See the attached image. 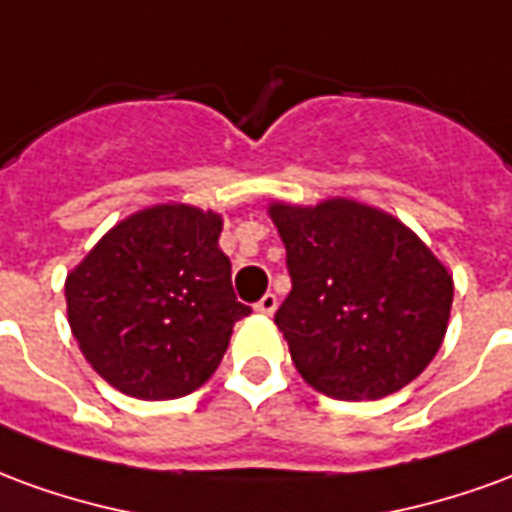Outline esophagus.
<instances>
[{"instance_id":"1","label":"esophagus","mask_w":512,"mask_h":512,"mask_svg":"<svg viewBox=\"0 0 512 512\" xmlns=\"http://www.w3.org/2000/svg\"><path fill=\"white\" fill-rule=\"evenodd\" d=\"M255 310L260 312V315H274V310H277V296H274V293H266V296L255 304Z\"/></svg>"}]
</instances>
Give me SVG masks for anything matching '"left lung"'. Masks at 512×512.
Returning a JSON list of instances; mask_svg holds the SVG:
<instances>
[{"instance_id":"1","label":"left lung","mask_w":512,"mask_h":512,"mask_svg":"<svg viewBox=\"0 0 512 512\" xmlns=\"http://www.w3.org/2000/svg\"><path fill=\"white\" fill-rule=\"evenodd\" d=\"M293 290L274 315L301 378L337 400L403 389L441 348L452 277L439 257L365 202H274Z\"/></svg>"}]
</instances>
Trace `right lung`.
I'll use <instances>...</instances> for the list:
<instances>
[{
    "mask_svg": "<svg viewBox=\"0 0 512 512\" xmlns=\"http://www.w3.org/2000/svg\"><path fill=\"white\" fill-rule=\"evenodd\" d=\"M222 216L153 205L115 224L65 279L68 323L98 376L139 400H172L213 376L235 321Z\"/></svg>",
    "mask_w": 512,
    "mask_h": 512,
    "instance_id": "obj_1",
    "label": "right lung"
}]
</instances>
